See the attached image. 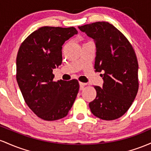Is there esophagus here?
<instances>
[{
    "label": "esophagus",
    "instance_id": "esophagus-1",
    "mask_svg": "<svg viewBox=\"0 0 151 151\" xmlns=\"http://www.w3.org/2000/svg\"><path fill=\"white\" fill-rule=\"evenodd\" d=\"M79 85H80V87L81 88H83L85 86H86V83H82V82H79Z\"/></svg>",
    "mask_w": 151,
    "mask_h": 151
}]
</instances>
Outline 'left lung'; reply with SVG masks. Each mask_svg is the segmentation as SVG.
Returning <instances> with one entry per match:
<instances>
[{
	"label": "left lung",
	"mask_w": 151,
	"mask_h": 151,
	"mask_svg": "<svg viewBox=\"0 0 151 151\" xmlns=\"http://www.w3.org/2000/svg\"><path fill=\"white\" fill-rule=\"evenodd\" d=\"M78 28L93 39L95 69L103 73V87L94 86L97 95L89 103L90 109L101 119H117L129 109L138 91V63L134 50L125 35L108 22Z\"/></svg>",
	"instance_id": "obj_1"
}]
</instances>
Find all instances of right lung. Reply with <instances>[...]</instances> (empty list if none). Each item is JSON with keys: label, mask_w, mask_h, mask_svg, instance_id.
<instances>
[{"label": "right lung", "mask_w": 151, "mask_h": 151, "mask_svg": "<svg viewBox=\"0 0 151 151\" xmlns=\"http://www.w3.org/2000/svg\"><path fill=\"white\" fill-rule=\"evenodd\" d=\"M77 33L74 27H41L25 39L18 50V86L28 107L45 121L66 116L78 93L77 80L53 81V70L62 63L63 45Z\"/></svg>", "instance_id": "1"}]
</instances>
